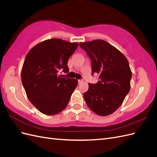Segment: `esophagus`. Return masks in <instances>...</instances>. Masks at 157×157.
<instances>
[{"mask_svg": "<svg viewBox=\"0 0 157 157\" xmlns=\"http://www.w3.org/2000/svg\"><path fill=\"white\" fill-rule=\"evenodd\" d=\"M83 79H78V83H79V84L82 83H83Z\"/></svg>", "mask_w": 157, "mask_h": 157, "instance_id": "esophagus-1", "label": "esophagus"}]
</instances>
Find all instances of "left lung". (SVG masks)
I'll use <instances>...</instances> for the list:
<instances>
[{"mask_svg":"<svg viewBox=\"0 0 157 157\" xmlns=\"http://www.w3.org/2000/svg\"><path fill=\"white\" fill-rule=\"evenodd\" d=\"M79 47L91 60V75H99L97 83H89V89L83 93L85 101L98 115L113 113L122 104L130 89L132 71L127 59L103 40L81 43Z\"/></svg>","mask_w":157,"mask_h":157,"instance_id":"obj_1","label":"left lung"}]
</instances>
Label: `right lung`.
Returning a JSON list of instances; mask_svg holds the SVG:
<instances>
[{
  "label": "right lung",
  "instance_id": "1",
  "mask_svg": "<svg viewBox=\"0 0 157 157\" xmlns=\"http://www.w3.org/2000/svg\"><path fill=\"white\" fill-rule=\"evenodd\" d=\"M78 44L51 39L37 44L27 55L21 70V82L29 101L47 115L60 113L68 105L78 80L61 78L68 73L69 58Z\"/></svg>",
  "mask_w": 157,
  "mask_h": 157
}]
</instances>
